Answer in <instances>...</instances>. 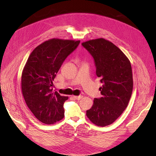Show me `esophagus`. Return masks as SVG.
Returning a JSON list of instances; mask_svg holds the SVG:
<instances>
[{"label": "esophagus", "mask_w": 156, "mask_h": 156, "mask_svg": "<svg viewBox=\"0 0 156 156\" xmlns=\"http://www.w3.org/2000/svg\"><path fill=\"white\" fill-rule=\"evenodd\" d=\"M83 97L82 95H79V96H73V98H75V99H76V100H80L81 99V98Z\"/></svg>", "instance_id": "1"}]
</instances>
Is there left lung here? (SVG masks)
I'll return each instance as SVG.
<instances>
[{
	"mask_svg": "<svg viewBox=\"0 0 156 156\" xmlns=\"http://www.w3.org/2000/svg\"><path fill=\"white\" fill-rule=\"evenodd\" d=\"M94 57L96 75L103 83L102 95L94 99L87 116L94 125L105 126L115 121L126 108L133 81L131 63L120 49L103 38L81 44Z\"/></svg>",
	"mask_w": 156,
	"mask_h": 156,
	"instance_id": "obj_1",
	"label": "left lung"
}]
</instances>
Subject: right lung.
<instances>
[{
	"instance_id": "1",
	"label": "right lung",
	"mask_w": 156,
	"mask_h": 156,
	"mask_svg": "<svg viewBox=\"0 0 156 156\" xmlns=\"http://www.w3.org/2000/svg\"><path fill=\"white\" fill-rule=\"evenodd\" d=\"M80 41L52 38L37 46L30 55L21 75L24 101L34 116L47 125L64 116L63 105L68 97L53 92V81L66 58Z\"/></svg>"
}]
</instances>
